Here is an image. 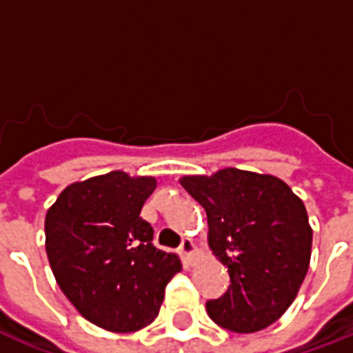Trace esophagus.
Wrapping results in <instances>:
<instances>
[{"label":"esophagus","instance_id":"esophagus-1","mask_svg":"<svg viewBox=\"0 0 353 353\" xmlns=\"http://www.w3.org/2000/svg\"><path fill=\"white\" fill-rule=\"evenodd\" d=\"M179 253H181V257L187 261V265H191L192 257H194V253H196V245L192 244V240L189 238H185L181 245H179Z\"/></svg>","mask_w":353,"mask_h":353}]
</instances>
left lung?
Returning <instances> with one entry per match:
<instances>
[{
    "label": "left lung",
    "instance_id": "1",
    "mask_svg": "<svg viewBox=\"0 0 353 353\" xmlns=\"http://www.w3.org/2000/svg\"><path fill=\"white\" fill-rule=\"evenodd\" d=\"M179 183L204 208L210 248L229 268V289L208 301V316L234 333L274 323L310 265L312 229L303 200L278 177L238 168L185 176Z\"/></svg>",
    "mask_w": 353,
    "mask_h": 353
}]
</instances>
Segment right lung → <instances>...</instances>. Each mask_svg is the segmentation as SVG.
Instances as JSON below:
<instances>
[{
  "label": "right lung",
  "mask_w": 353,
  "mask_h": 353,
  "mask_svg": "<svg viewBox=\"0 0 353 353\" xmlns=\"http://www.w3.org/2000/svg\"><path fill=\"white\" fill-rule=\"evenodd\" d=\"M154 177L109 172L60 192L45 217L50 268L85 319L113 333L149 325L181 261L154 248L141 208Z\"/></svg>",
  "instance_id": "obj_1"
}]
</instances>
